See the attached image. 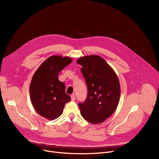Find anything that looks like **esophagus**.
I'll list each match as a JSON object with an SVG mask.
<instances>
[{
  "instance_id": "esophagus-1",
  "label": "esophagus",
  "mask_w": 159,
  "mask_h": 159,
  "mask_svg": "<svg viewBox=\"0 0 159 159\" xmlns=\"http://www.w3.org/2000/svg\"><path fill=\"white\" fill-rule=\"evenodd\" d=\"M71 101H75V94H72L71 95Z\"/></svg>"
}]
</instances>
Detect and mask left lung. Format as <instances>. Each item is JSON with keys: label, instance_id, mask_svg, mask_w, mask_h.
I'll list each match as a JSON object with an SVG mask.
<instances>
[{"label": "left lung", "instance_id": "left-lung-1", "mask_svg": "<svg viewBox=\"0 0 159 159\" xmlns=\"http://www.w3.org/2000/svg\"><path fill=\"white\" fill-rule=\"evenodd\" d=\"M77 63L85 79L88 96L79 103L80 113L91 124L103 122L114 113L120 96L118 77L103 58L97 55L79 58Z\"/></svg>", "mask_w": 159, "mask_h": 159}]
</instances>
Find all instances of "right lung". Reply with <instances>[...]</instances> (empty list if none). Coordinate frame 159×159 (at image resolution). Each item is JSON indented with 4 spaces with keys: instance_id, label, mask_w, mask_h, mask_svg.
Returning a JSON list of instances; mask_svg holds the SVG:
<instances>
[{
    "instance_id": "obj_1",
    "label": "right lung",
    "mask_w": 159,
    "mask_h": 159,
    "mask_svg": "<svg viewBox=\"0 0 159 159\" xmlns=\"http://www.w3.org/2000/svg\"><path fill=\"white\" fill-rule=\"evenodd\" d=\"M72 62L70 57L53 55L42 63L30 86L32 104L42 116L54 120L60 116L71 97L65 93V84L58 79L61 70Z\"/></svg>"
}]
</instances>
